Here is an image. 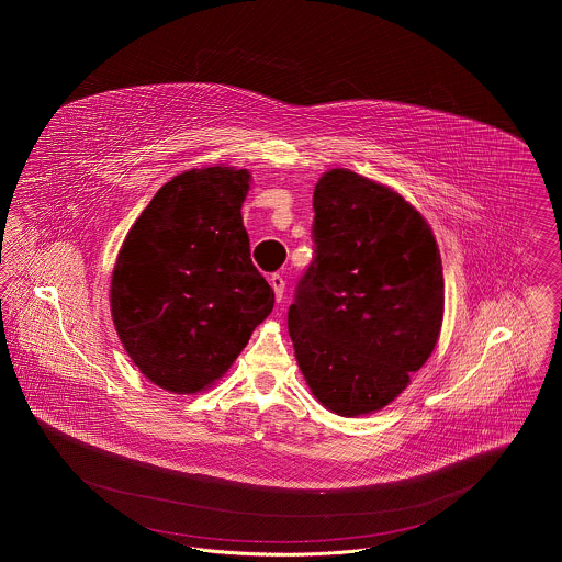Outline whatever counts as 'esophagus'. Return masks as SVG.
I'll use <instances>...</instances> for the list:
<instances>
[{
    "mask_svg": "<svg viewBox=\"0 0 562 562\" xmlns=\"http://www.w3.org/2000/svg\"><path fill=\"white\" fill-rule=\"evenodd\" d=\"M270 285H272V290H274L277 303H281V301H283V294H285V281H283V277H281V274H272V277H270Z\"/></svg>",
    "mask_w": 562,
    "mask_h": 562,
    "instance_id": "1",
    "label": "esophagus"
}]
</instances>
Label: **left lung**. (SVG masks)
<instances>
[{
  "label": "left lung",
  "mask_w": 562,
  "mask_h": 562,
  "mask_svg": "<svg viewBox=\"0 0 562 562\" xmlns=\"http://www.w3.org/2000/svg\"><path fill=\"white\" fill-rule=\"evenodd\" d=\"M316 257L288 328L316 401L341 417L396 401L432 355L443 268L426 218L390 186L330 168L314 190Z\"/></svg>",
  "instance_id": "left-lung-1"
}]
</instances>
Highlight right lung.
<instances>
[{"instance_id":"obj_1","label":"right lung","mask_w":562,"mask_h":562,"mask_svg":"<svg viewBox=\"0 0 562 562\" xmlns=\"http://www.w3.org/2000/svg\"><path fill=\"white\" fill-rule=\"evenodd\" d=\"M250 172L190 168L166 181L119 250L110 312L136 368L161 390L199 394L225 376L274 292L250 261L241 203Z\"/></svg>"}]
</instances>
